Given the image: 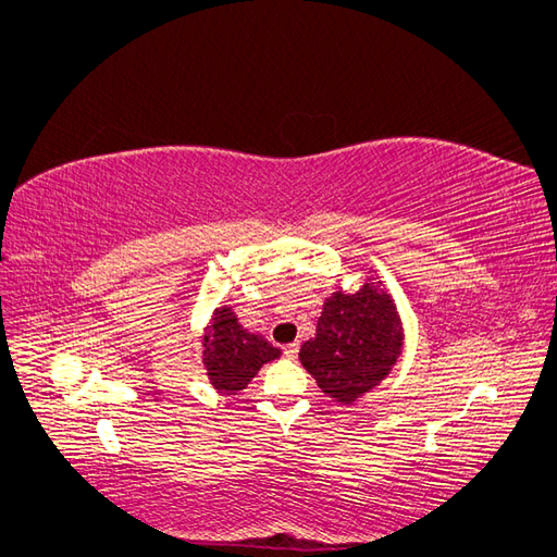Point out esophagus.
I'll return each instance as SVG.
<instances>
[{
	"label": "esophagus",
	"mask_w": 557,
	"mask_h": 557,
	"mask_svg": "<svg viewBox=\"0 0 557 557\" xmlns=\"http://www.w3.org/2000/svg\"><path fill=\"white\" fill-rule=\"evenodd\" d=\"M297 352H299V344H288V346H283V356L288 358V360H295V358H297Z\"/></svg>",
	"instance_id": "esophagus-1"
}]
</instances>
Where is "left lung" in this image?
Returning <instances> with one entry per match:
<instances>
[{
  "label": "left lung",
  "instance_id": "8db88e82",
  "mask_svg": "<svg viewBox=\"0 0 557 557\" xmlns=\"http://www.w3.org/2000/svg\"><path fill=\"white\" fill-rule=\"evenodd\" d=\"M401 348L399 311L376 276L367 278L358 293L339 288L323 301L315 336L301 344L299 362L320 391L350 407L393 372Z\"/></svg>",
  "mask_w": 557,
  "mask_h": 557
}]
</instances>
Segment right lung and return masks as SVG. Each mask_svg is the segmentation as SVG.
Wrapping results in <instances>:
<instances>
[{
    "label": "right lung",
    "mask_w": 557,
    "mask_h": 557,
    "mask_svg": "<svg viewBox=\"0 0 557 557\" xmlns=\"http://www.w3.org/2000/svg\"><path fill=\"white\" fill-rule=\"evenodd\" d=\"M278 356L281 350L262 334H252L239 323L232 307H218L201 330V364L218 393L237 395L256 379L262 364Z\"/></svg>",
    "instance_id": "right-lung-1"
}]
</instances>
